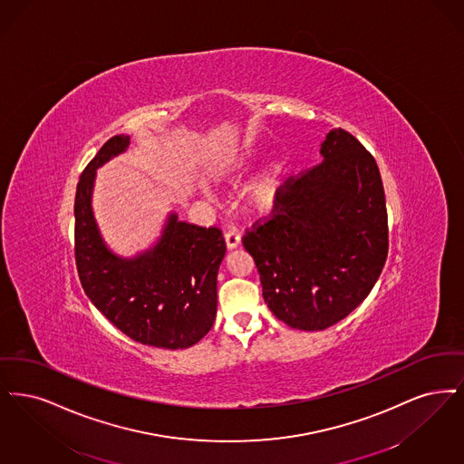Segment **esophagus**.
Wrapping results in <instances>:
<instances>
[{
	"mask_svg": "<svg viewBox=\"0 0 464 464\" xmlns=\"http://www.w3.org/2000/svg\"><path fill=\"white\" fill-rule=\"evenodd\" d=\"M225 242H227L228 249H234L241 244V234L236 228H230V230L225 232Z\"/></svg>",
	"mask_w": 464,
	"mask_h": 464,
	"instance_id": "1",
	"label": "esophagus"
}]
</instances>
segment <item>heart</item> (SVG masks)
I'll use <instances>...</instances> for the list:
<instances>
[{"label": "heart", "instance_id": "heart-1", "mask_svg": "<svg viewBox=\"0 0 464 464\" xmlns=\"http://www.w3.org/2000/svg\"><path fill=\"white\" fill-rule=\"evenodd\" d=\"M283 173V164L272 162L262 175L247 187V201L256 209H268L276 202L279 192V179Z\"/></svg>", "mask_w": 464, "mask_h": 464}]
</instances>
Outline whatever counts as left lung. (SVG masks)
<instances>
[{
	"label": "left lung",
	"mask_w": 464,
	"mask_h": 464,
	"mask_svg": "<svg viewBox=\"0 0 464 464\" xmlns=\"http://www.w3.org/2000/svg\"><path fill=\"white\" fill-rule=\"evenodd\" d=\"M321 154L324 161L279 187L270 217L242 237L270 312L303 331H323L355 310L388 256L376 160L343 128L327 133Z\"/></svg>",
	"instance_id": "8db88e82"
}]
</instances>
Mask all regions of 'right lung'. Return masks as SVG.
<instances>
[{"label": "right lung", "instance_id": "add662e5", "mask_svg": "<svg viewBox=\"0 0 464 464\" xmlns=\"http://www.w3.org/2000/svg\"><path fill=\"white\" fill-rule=\"evenodd\" d=\"M130 137L102 145L82 169L74 199V256L86 296L126 336L160 348H188L217 317V276L227 244L218 227L171 215L160 242L133 260L114 256L92 211L95 169L121 154Z\"/></svg>", "mask_w": 464, "mask_h": 464}]
</instances>
